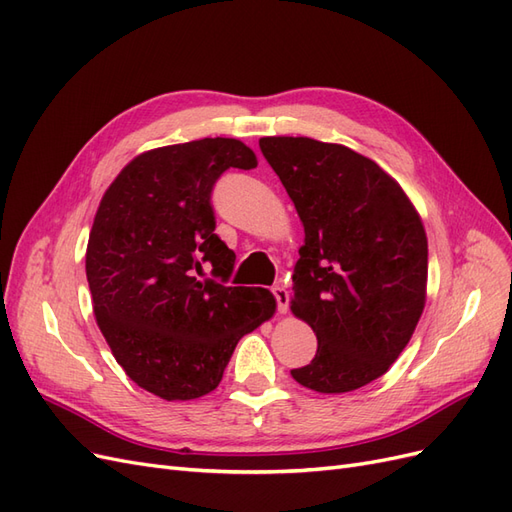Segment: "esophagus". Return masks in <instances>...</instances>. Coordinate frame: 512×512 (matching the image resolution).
Segmentation results:
<instances>
[{
    "label": "esophagus",
    "instance_id": "34e87169",
    "mask_svg": "<svg viewBox=\"0 0 512 512\" xmlns=\"http://www.w3.org/2000/svg\"><path fill=\"white\" fill-rule=\"evenodd\" d=\"M273 297H275V303H277V312L286 314L288 312V303H290L288 290L284 286H275L273 288Z\"/></svg>",
    "mask_w": 512,
    "mask_h": 512
}]
</instances>
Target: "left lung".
Instances as JSON below:
<instances>
[{"mask_svg": "<svg viewBox=\"0 0 512 512\" xmlns=\"http://www.w3.org/2000/svg\"><path fill=\"white\" fill-rule=\"evenodd\" d=\"M258 145L305 228L290 309L318 350L290 374L318 393L361 389L397 361L423 314V222L391 175L344 145L307 136Z\"/></svg>", "mask_w": 512, "mask_h": 512, "instance_id": "obj_1", "label": "left lung"}]
</instances>
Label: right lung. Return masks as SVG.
Returning a JSON list of instances; mask_svg holds the SVG:
<instances>
[{
	"label": "right lung",
	"instance_id": "1",
	"mask_svg": "<svg viewBox=\"0 0 512 512\" xmlns=\"http://www.w3.org/2000/svg\"><path fill=\"white\" fill-rule=\"evenodd\" d=\"M256 164L237 138L168 145L136 156L100 200L85 256L98 327L123 371L166 401L211 393L239 339L275 312L269 290L226 286L235 252L211 207L224 170ZM205 266L212 277L198 278Z\"/></svg>",
	"mask_w": 512,
	"mask_h": 512
}]
</instances>
